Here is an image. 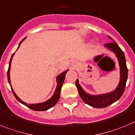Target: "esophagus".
I'll return each mask as SVG.
<instances>
[{"mask_svg":"<svg viewBox=\"0 0 135 135\" xmlns=\"http://www.w3.org/2000/svg\"><path fill=\"white\" fill-rule=\"evenodd\" d=\"M75 66H76V65H75V63H74V62H73V66H73V68H74Z\"/></svg>","mask_w":135,"mask_h":135,"instance_id":"34e87169","label":"esophagus"}]
</instances>
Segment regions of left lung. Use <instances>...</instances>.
<instances>
[{
	"mask_svg": "<svg viewBox=\"0 0 135 135\" xmlns=\"http://www.w3.org/2000/svg\"><path fill=\"white\" fill-rule=\"evenodd\" d=\"M108 37L109 38L113 40L109 36H108ZM104 46L115 54L119 61V65L120 66V81L117 87L110 93L98 94V95H93L86 93L83 90L81 86L79 85L78 79H76L75 83L82 100L86 104L94 108H105L119 100L124 93L127 77H128V69L126 64L125 56L119 45L114 41H113V42L110 43L105 44Z\"/></svg>",
	"mask_w": 135,
	"mask_h": 135,
	"instance_id": "1",
	"label": "left lung"
}]
</instances>
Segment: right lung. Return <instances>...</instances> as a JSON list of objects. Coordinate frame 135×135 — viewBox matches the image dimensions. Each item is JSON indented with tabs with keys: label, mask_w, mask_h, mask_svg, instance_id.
I'll return each mask as SVG.
<instances>
[{
	"label": "right lung",
	"mask_w": 135,
	"mask_h": 135,
	"mask_svg": "<svg viewBox=\"0 0 135 135\" xmlns=\"http://www.w3.org/2000/svg\"><path fill=\"white\" fill-rule=\"evenodd\" d=\"M25 39L23 38L22 41H21V42L19 43L18 46V49L21 46V43L22 42V41H24ZM15 53L12 54V56L11 58V60H10L9 62V66H8V72H7V77H8V81L10 85H11V89H12V93H13L14 96L15 97L17 100L19 101L20 103H22V104L26 106L27 107H28L29 109H32L33 110H36V111H45V110H47L48 109H50V108H52V107L55 105V104L57 103V102L59 101V98H60V91H61V88L62 86V84H63L64 81H65V75H66V73L68 72L69 70H66L65 71L62 72V73H60V75H59L56 77V83H57V86H56V89H55V91L53 95L51 97L50 99H49V100H47L46 101L43 102V103H36V104H27L25 102L22 101L21 99H20L18 98V97L17 96L16 94V93H15L13 89H12V86H11V79H10V70H11V62H12V57H13Z\"/></svg>",
	"instance_id": "right-lung-1"
}]
</instances>
